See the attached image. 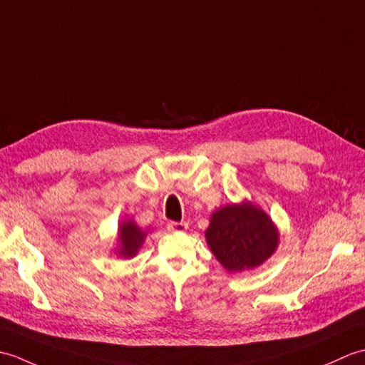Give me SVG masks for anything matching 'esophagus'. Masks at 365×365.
I'll return each mask as SVG.
<instances>
[{"label": "esophagus", "mask_w": 365, "mask_h": 365, "mask_svg": "<svg viewBox=\"0 0 365 365\" xmlns=\"http://www.w3.org/2000/svg\"><path fill=\"white\" fill-rule=\"evenodd\" d=\"M168 229H169L170 232H185V230L188 229V222H185V221H180V222L170 221V222L168 224Z\"/></svg>", "instance_id": "esophagus-1"}]
</instances>
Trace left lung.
I'll use <instances>...</instances> for the list:
<instances>
[{
  "label": "left lung",
  "instance_id": "obj_1",
  "mask_svg": "<svg viewBox=\"0 0 365 365\" xmlns=\"http://www.w3.org/2000/svg\"><path fill=\"white\" fill-rule=\"evenodd\" d=\"M205 242L224 269L242 273L260 267L276 252L279 229L260 207L242 200L212 213Z\"/></svg>",
  "mask_w": 365,
  "mask_h": 365
}]
</instances>
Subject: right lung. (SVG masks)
<instances>
[{
  "instance_id": "1",
  "label": "right lung",
  "mask_w": 365,
  "mask_h": 365,
  "mask_svg": "<svg viewBox=\"0 0 365 365\" xmlns=\"http://www.w3.org/2000/svg\"><path fill=\"white\" fill-rule=\"evenodd\" d=\"M149 229L139 227L133 220H123L119 222L118 238H115L114 254L120 259H133L145 242Z\"/></svg>"
}]
</instances>
